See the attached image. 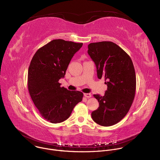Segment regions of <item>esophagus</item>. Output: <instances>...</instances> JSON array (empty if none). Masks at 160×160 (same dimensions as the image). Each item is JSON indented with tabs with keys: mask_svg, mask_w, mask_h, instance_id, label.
<instances>
[{
	"mask_svg": "<svg viewBox=\"0 0 160 160\" xmlns=\"http://www.w3.org/2000/svg\"><path fill=\"white\" fill-rule=\"evenodd\" d=\"M83 95L85 98H91V96H92V95H91L90 94H88V93H85Z\"/></svg>",
	"mask_w": 160,
	"mask_h": 160,
	"instance_id": "obj_1",
	"label": "esophagus"
}]
</instances>
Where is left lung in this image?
<instances>
[{
  "mask_svg": "<svg viewBox=\"0 0 160 160\" xmlns=\"http://www.w3.org/2000/svg\"><path fill=\"white\" fill-rule=\"evenodd\" d=\"M88 49V54L96 64L98 78H104L108 86L104 96L94 94L99 106L91 116L101 126H111L125 117L134 99L136 77L133 64L128 54L112 42L90 43Z\"/></svg>",
  "mask_w": 160,
  "mask_h": 160,
  "instance_id": "obj_1",
  "label": "left lung"
}]
</instances>
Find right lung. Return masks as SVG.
<instances>
[{"label": "right lung", "mask_w": 160, "mask_h": 160, "mask_svg": "<svg viewBox=\"0 0 160 160\" xmlns=\"http://www.w3.org/2000/svg\"><path fill=\"white\" fill-rule=\"evenodd\" d=\"M82 43L56 39L38 49L28 72L30 97L41 116L52 123L66 120L74 107L82 101L83 94L68 90L58 82Z\"/></svg>", "instance_id": "right-lung-1"}]
</instances>
